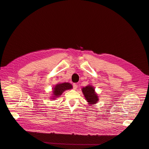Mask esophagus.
<instances>
[{
	"mask_svg": "<svg viewBox=\"0 0 149 149\" xmlns=\"http://www.w3.org/2000/svg\"><path fill=\"white\" fill-rule=\"evenodd\" d=\"M73 88H74V89L76 90L77 89V88H78V85L76 83H74L73 84Z\"/></svg>",
	"mask_w": 149,
	"mask_h": 149,
	"instance_id": "1",
	"label": "esophagus"
}]
</instances>
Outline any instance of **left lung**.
I'll use <instances>...</instances> for the list:
<instances>
[{
  "mask_svg": "<svg viewBox=\"0 0 149 149\" xmlns=\"http://www.w3.org/2000/svg\"><path fill=\"white\" fill-rule=\"evenodd\" d=\"M81 90L86 100L89 105L95 104L98 102L99 100L98 97L92 86L88 85L87 86L83 88Z\"/></svg>",
  "mask_w": 149,
  "mask_h": 149,
  "instance_id": "obj_1",
  "label": "left lung"
}]
</instances>
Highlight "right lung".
I'll list each match as a JSON object with an SVG mask.
<instances>
[{
	"label": "right lung",
	"mask_w": 149,
	"mask_h": 149,
	"mask_svg": "<svg viewBox=\"0 0 149 149\" xmlns=\"http://www.w3.org/2000/svg\"><path fill=\"white\" fill-rule=\"evenodd\" d=\"M72 88V86L69 83H58L55 86L53 89V93H52V99H56V98L60 97L63 92L66 90H69Z\"/></svg>",
	"instance_id": "obj_1"
}]
</instances>
